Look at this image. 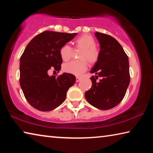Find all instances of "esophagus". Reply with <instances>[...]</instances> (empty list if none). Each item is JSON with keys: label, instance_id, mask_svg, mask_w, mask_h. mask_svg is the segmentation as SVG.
<instances>
[{"label": "esophagus", "instance_id": "esophagus-1", "mask_svg": "<svg viewBox=\"0 0 153 153\" xmlns=\"http://www.w3.org/2000/svg\"><path fill=\"white\" fill-rule=\"evenodd\" d=\"M80 79H81V77H76V82H78L80 80Z\"/></svg>", "mask_w": 153, "mask_h": 153}]
</instances>
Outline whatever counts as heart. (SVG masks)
I'll list each match as a JSON object with an SVG mask.
<instances>
[{"label": "heart", "instance_id": "heart-1", "mask_svg": "<svg viewBox=\"0 0 153 153\" xmlns=\"http://www.w3.org/2000/svg\"><path fill=\"white\" fill-rule=\"evenodd\" d=\"M76 48L82 49L79 54V59L81 60L73 61L65 63L63 65V70L67 73L79 76L86 70L88 62L90 64H94L98 59V51L96 48V42L92 36L84 34L79 36L75 41ZM61 59L64 61H67L71 58L73 48L70 46L65 45L59 51Z\"/></svg>", "mask_w": 153, "mask_h": 153}]
</instances>
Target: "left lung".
<instances>
[{"label":"left lung","instance_id":"left-lung-1","mask_svg":"<svg viewBox=\"0 0 153 153\" xmlns=\"http://www.w3.org/2000/svg\"><path fill=\"white\" fill-rule=\"evenodd\" d=\"M100 45L98 59L90 71L92 87L85 93L90 105L108 110L120 104L125 97L130 76L129 60L118 41L109 35L96 32ZM99 76L101 79L97 81Z\"/></svg>","mask_w":153,"mask_h":153}]
</instances>
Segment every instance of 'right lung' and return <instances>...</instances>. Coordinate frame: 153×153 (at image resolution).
Here are the masks:
<instances>
[{"label":"right lung","mask_w":153,"mask_h":153,"mask_svg":"<svg viewBox=\"0 0 153 153\" xmlns=\"http://www.w3.org/2000/svg\"><path fill=\"white\" fill-rule=\"evenodd\" d=\"M77 34L45 31L35 36L25 48L19 61V84L27 102L36 109L50 111L59 107L76 82L73 74L63 73L56 77L49 76L48 71L61 70L60 49Z\"/></svg>","instance_id":"1"}]
</instances>
